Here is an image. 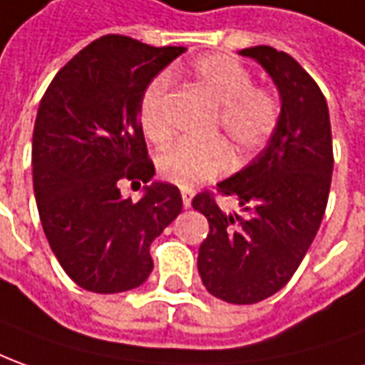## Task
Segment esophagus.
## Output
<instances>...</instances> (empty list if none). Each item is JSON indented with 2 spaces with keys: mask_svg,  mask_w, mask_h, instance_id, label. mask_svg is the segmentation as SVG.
I'll use <instances>...</instances> for the list:
<instances>
[{
  "mask_svg": "<svg viewBox=\"0 0 365 365\" xmlns=\"http://www.w3.org/2000/svg\"><path fill=\"white\" fill-rule=\"evenodd\" d=\"M180 195H182V207L190 208V202H192V192H190V190H182Z\"/></svg>",
  "mask_w": 365,
  "mask_h": 365,
  "instance_id": "obj_1",
  "label": "esophagus"
}]
</instances>
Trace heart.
<instances>
[{"mask_svg": "<svg viewBox=\"0 0 365 365\" xmlns=\"http://www.w3.org/2000/svg\"><path fill=\"white\" fill-rule=\"evenodd\" d=\"M198 91L220 107V129L236 149L252 150L272 135L278 119V103L264 89L252 87V77L240 63L222 55L202 57L195 65ZM168 79L157 77L140 99V125L147 137L165 143L170 125L165 115ZM230 163V153L222 140L207 145H175L158 157V173L170 185L192 188L222 175Z\"/></svg>", "mask_w": 365, "mask_h": 365, "instance_id": "b5f03b06", "label": "heart"}]
</instances>
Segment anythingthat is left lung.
<instances>
[{"label":"left lung","instance_id":"obj_1","mask_svg":"<svg viewBox=\"0 0 365 365\" xmlns=\"http://www.w3.org/2000/svg\"><path fill=\"white\" fill-rule=\"evenodd\" d=\"M238 55L268 73L280 115L262 153L216 185L238 210L226 212L210 195L195 197L192 207L210 226L197 262L205 288L225 302L256 304L286 286L312 245L328 205L334 155L328 103L298 61L268 45Z\"/></svg>","mask_w":365,"mask_h":365}]
</instances>
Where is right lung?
Returning a JSON list of instances; mask_svg holds the SVG:
<instances>
[{
    "label": "right lung",
    "instance_id": "add662e5",
    "mask_svg": "<svg viewBox=\"0 0 365 365\" xmlns=\"http://www.w3.org/2000/svg\"><path fill=\"white\" fill-rule=\"evenodd\" d=\"M185 51L105 35L55 75L39 103L35 202L53 255L83 290L117 294L140 286L153 272L150 242L182 210L175 185H146L155 165L140 99ZM123 178L145 182L139 203L120 195Z\"/></svg>",
    "mask_w": 365,
    "mask_h": 365
}]
</instances>
